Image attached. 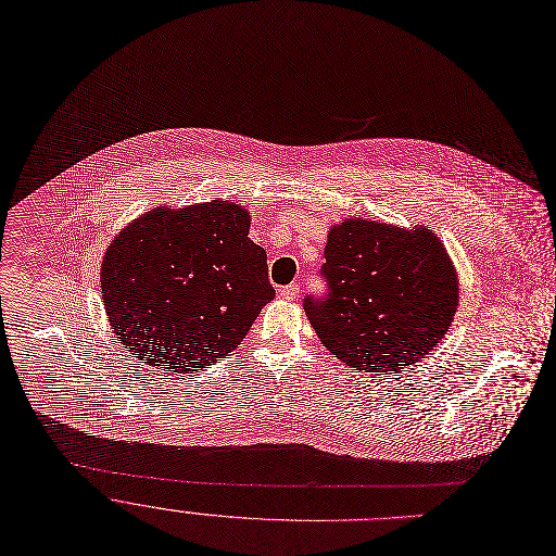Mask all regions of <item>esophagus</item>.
Instances as JSON below:
<instances>
[{
	"label": "esophagus",
	"mask_w": 556,
	"mask_h": 556,
	"mask_svg": "<svg viewBox=\"0 0 556 556\" xmlns=\"http://www.w3.org/2000/svg\"><path fill=\"white\" fill-rule=\"evenodd\" d=\"M278 295L282 298V300H295L298 295H300V285L295 282V285H287V287H282L280 291H278Z\"/></svg>",
	"instance_id": "1"
}]
</instances>
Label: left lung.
I'll return each instance as SVG.
<instances>
[{"instance_id": "1", "label": "left lung", "mask_w": 556, "mask_h": 556, "mask_svg": "<svg viewBox=\"0 0 556 556\" xmlns=\"http://www.w3.org/2000/svg\"><path fill=\"white\" fill-rule=\"evenodd\" d=\"M324 300H304L319 342L346 366L396 372L447 336L460 300L458 271L433 230L351 216L330 226Z\"/></svg>"}]
</instances>
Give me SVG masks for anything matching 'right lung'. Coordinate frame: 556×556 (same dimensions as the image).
I'll return each instance as SVG.
<instances>
[{
    "instance_id": "obj_1",
    "label": "right lung",
    "mask_w": 556,
    "mask_h": 556,
    "mask_svg": "<svg viewBox=\"0 0 556 556\" xmlns=\"http://www.w3.org/2000/svg\"><path fill=\"white\" fill-rule=\"evenodd\" d=\"M250 210L153 207L109 243L100 287L114 336L142 364L194 372L228 357L276 291Z\"/></svg>"
}]
</instances>
